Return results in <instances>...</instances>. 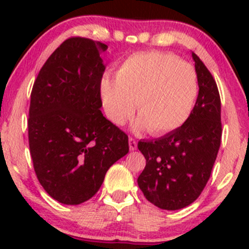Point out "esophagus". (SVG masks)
<instances>
[{
  "mask_svg": "<svg viewBox=\"0 0 249 249\" xmlns=\"http://www.w3.org/2000/svg\"><path fill=\"white\" fill-rule=\"evenodd\" d=\"M129 147H130V150L137 149L136 140H134V139H132V137H130V139H129Z\"/></svg>",
  "mask_w": 249,
  "mask_h": 249,
  "instance_id": "1",
  "label": "esophagus"
}]
</instances>
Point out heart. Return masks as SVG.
Returning a JSON list of instances; mask_svg holds the SVG:
<instances>
[{
    "label": "heart",
    "instance_id": "heart-1",
    "mask_svg": "<svg viewBox=\"0 0 249 249\" xmlns=\"http://www.w3.org/2000/svg\"><path fill=\"white\" fill-rule=\"evenodd\" d=\"M199 95V78L194 67L176 55L141 52L119 66L117 78L105 76L101 97L113 124L131 118L136 102L139 119L135 129L164 135L182 126L192 115Z\"/></svg>",
    "mask_w": 249,
    "mask_h": 249
}]
</instances>
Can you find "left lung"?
<instances>
[{
    "mask_svg": "<svg viewBox=\"0 0 249 249\" xmlns=\"http://www.w3.org/2000/svg\"><path fill=\"white\" fill-rule=\"evenodd\" d=\"M199 95L189 119L154 141H140L145 167L137 178L145 199L161 210L193 203L210 179L222 139L220 96L211 72L195 53Z\"/></svg>",
    "mask_w": 249,
    "mask_h": 249,
    "instance_id": "1",
    "label": "left lung"
}]
</instances>
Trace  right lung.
<instances>
[{"mask_svg":"<svg viewBox=\"0 0 249 249\" xmlns=\"http://www.w3.org/2000/svg\"><path fill=\"white\" fill-rule=\"evenodd\" d=\"M106 44L71 37L35 80L29 109V145L44 190L64 205L91 199L106 172L129 152L124 131L100 108Z\"/></svg>","mask_w":249,"mask_h":249,"instance_id":"add662e5","label":"right lung"}]
</instances>
